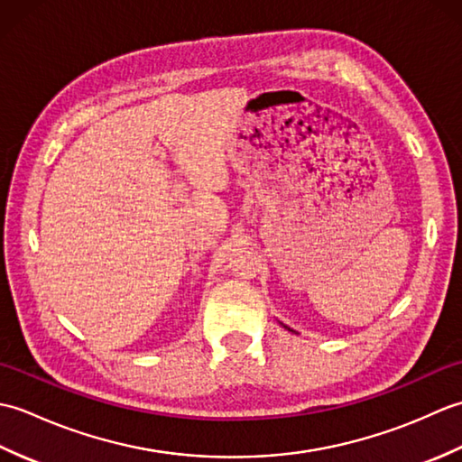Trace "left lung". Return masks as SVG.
I'll list each match as a JSON object with an SVG mask.
<instances>
[{
  "label": "left lung",
  "mask_w": 462,
  "mask_h": 462,
  "mask_svg": "<svg viewBox=\"0 0 462 462\" xmlns=\"http://www.w3.org/2000/svg\"><path fill=\"white\" fill-rule=\"evenodd\" d=\"M283 328H286V329H290V328H288V326H283ZM290 331H293V329H290Z\"/></svg>",
  "instance_id": "obj_1"
}]
</instances>
